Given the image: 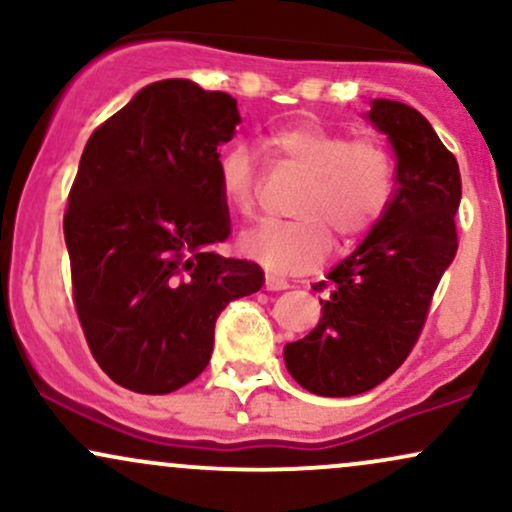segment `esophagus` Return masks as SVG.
I'll return each instance as SVG.
<instances>
[{
    "label": "esophagus",
    "instance_id": "obj_1",
    "mask_svg": "<svg viewBox=\"0 0 512 512\" xmlns=\"http://www.w3.org/2000/svg\"><path fill=\"white\" fill-rule=\"evenodd\" d=\"M264 286H267V291H284V289H289V281H286L284 276L267 272L264 274Z\"/></svg>",
    "mask_w": 512,
    "mask_h": 512
}]
</instances>
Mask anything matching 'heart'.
<instances>
[{"label": "heart", "mask_w": 512, "mask_h": 512, "mask_svg": "<svg viewBox=\"0 0 512 512\" xmlns=\"http://www.w3.org/2000/svg\"><path fill=\"white\" fill-rule=\"evenodd\" d=\"M279 168L303 173L293 199V221H264L248 228L238 248L276 272H308L325 262L332 233L344 243L366 236L395 195V158L375 137H351L317 120H296L262 139ZM221 195L240 214L257 197V170L245 146L223 151L216 163Z\"/></svg>", "instance_id": "obj_1"}]
</instances>
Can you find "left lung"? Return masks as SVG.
<instances>
[{
  "label": "left lung",
  "instance_id": "8db88e82",
  "mask_svg": "<svg viewBox=\"0 0 512 512\" xmlns=\"http://www.w3.org/2000/svg\"><path fill=\"white\" fill-rule=\"evenodd\" d=\"M368 117L395 149L397 190L366 240L327 274L315 330L284 349L293 380L320 397L361 395L407 361L457 252V158L409 105L378 98Z\"/></svg>",
  "mask_w": 512,
  "mask_h": 512
}]
</instances>
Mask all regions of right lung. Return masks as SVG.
Listing matches in <instances>:
<instances>
[{
	"instance_id": "add662e5",
	"label": "right lung",
	"mask_w": 512,
	"mask_h": 512,
	"mask_svg": "<svg viewBox=\"0 0 512 512\" xmlns=\"http://www.w3.org/2000/svg\"><path fill=\"white\" fill-rule=\"evenodd\" d=\"M238 122L228 93L166 79L88 137L64 211L74 308L98 366L127 390L195 380L221 310L262 289L260 264L214 250L231 236L216 149Z\"/></svg>"
}]
</instances>
